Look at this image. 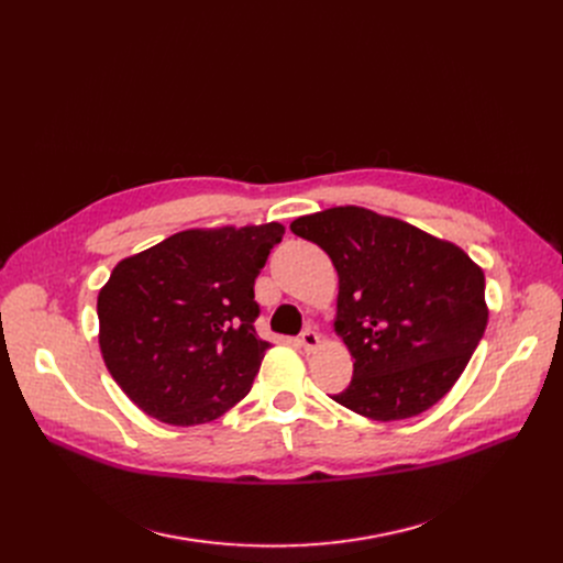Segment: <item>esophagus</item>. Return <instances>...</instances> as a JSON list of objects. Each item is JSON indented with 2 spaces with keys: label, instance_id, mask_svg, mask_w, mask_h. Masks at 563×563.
I'll return each mask as SVG.
<instances>
[{
  "label": "esophagus",
  "instance_id": "esophagus-1",
  "mask_svg": "<svg viewBox=\"0 0 563 563\" xmlns=\"http://www.w3.org/2000/svg\"><path fill=\"white\" fill-rule=\"evenodd\" d=\"M299 344H301L306 351L317 349V344H319V333L312 331V329H306V331L299 335Z\"/></svg>",
  "mask_w": 563,
  "mask_h": 563
}]
</instances>
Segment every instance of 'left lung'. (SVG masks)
Masks as SVG:
<instances>
[{
    "mask_svg": "<svg viewBox=\"0 0 563 563\" xmlns=\"http://www.w3.org/2000/svg\"><path fill=\"white\" fill-rule=\"evenodd\" d=\"M289 230L329 253L340 276L335 331L356 363L331 399L390 422L445 397L486 331L479 266L450 242L353 205Z\"/></svg>",
    "mask_w": 563,
    "mask_h": 563,
    "instance_id": "1",
    "label": "left lung"
}]
</instances>
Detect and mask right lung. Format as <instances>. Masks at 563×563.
Masks as SVG:
<instances>
[{
	"label": "right lung",
	"instance_id": "1",
	"mask_svg": "<svg viewBox=\"0 0 563 563\" xmlns=\"http://www.w3.org/2000/svg\"><path fill=\"white\" fill-rule=\"evenodd\" d=\"M280 223L185 230L115 264L100 289L107 369L147 416L217 420L244 399L269 342L255 333V278Z\"/></svg>",
	"mask_w": 563,
	"mask_h": 563
}]
</instances>
